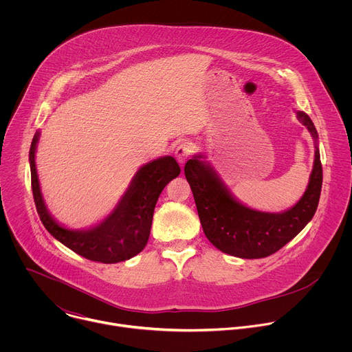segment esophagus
<instances>
[{
    "label": "esophagus",
    "mask_w": 352,
    "mask_h": 352,
    "mask_svg": "<svg viewBox=\"0 0 352 352\" xmlns=\"http://www.w3.org/2000/svg\"><path fill=\"white\" fill-rule=\"evenodd\" d=\"M192 152H193V143H190V142H182V143H179V144L177 146V148H175V157H177V160H178L181 164H184Z\"/></svg>",
    "instance_id": "1"
}]
</instances>
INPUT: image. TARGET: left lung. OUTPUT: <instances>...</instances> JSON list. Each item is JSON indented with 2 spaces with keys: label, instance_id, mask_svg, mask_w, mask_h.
I'll list each match as a JSON object with an SVG mask.
<instances>
[{
  "label": "left lung",
  "instance_id": "left-lung-1",
  "mask_svg": "<svg viewBox=\"0 0 352 352\" xmlns=\"http://www.w3.org/2000/svg\"><path fill=\"white\" fill-rule=\"evenodd\" d=\"M296 118L315 139V162L302 197L281 213L259 212L239 204L204 155L186 162L185 177L195 197L200 224L208 239L221 252L242 259L270 256L312 220L323 181L318 131L304 111H298Z\"/></svg>",
  "mask_w": 352,
  "mask_h": 352
}]
</instances>
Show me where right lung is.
<instances>
[{
    "mask_svg": "<svg viewBox=\"0 0 352 352\" xmlns=\"http://www.w3.org/2000/svg\"><path fill=\"white\" fill-rule=\"evenodd\" d=\"M38 138L40 132H36L29 162L34 205L45 230L75 254L93 262L118 263L142 252L148 241L157 199L164 186L181 173L175 159L164 156L142 166L116 209L103 221L87 230H69L54 220L44 204L36 170Z\"/></svg>",
    "mask_w": 352,
    "mask_h": 352,
    "instance_id": "right-lung-1",
    "label": "right lung"
}]
</instances>
